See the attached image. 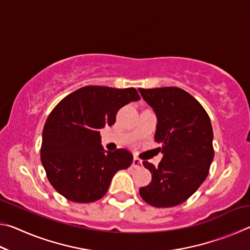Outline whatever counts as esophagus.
<instances>
[{
    "label": "esophagus",
    "instance_id": "34e87169",
    "mask_svg": "<svg viewBox=\"0 0 250 250\" xmlns=\"http://www.w3.org/2000/svg\"><path fill=\"white\" fill-rule=\"evenodd\" d=\"M132 167L134 168H141L143 167L142 161L139 158H133V162H132Z\"/></svg>",
    "mask_w": 250,
    "mask_h": 250
}]
</instances>
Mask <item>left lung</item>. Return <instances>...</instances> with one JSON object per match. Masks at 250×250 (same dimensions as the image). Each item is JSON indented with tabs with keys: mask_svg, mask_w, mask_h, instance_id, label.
Returning <instances> with one entry per match:
<instances>
[{
	"mask_svg": "<svg viewBox=\"0 0 250 250\" xmlns=\"http://www.w3.org/2000/svg\"><path fill=\"white\" fill-rule=\"evenodd\" d=\"M139 90L158 117L154 140L162 145L159 149L163 153L158 167L143 162L152 180L139 193L154 207L176 206L191 197L208 175L214 159L210 119L203 105L181 88Z\"/></svg>",
	"mask_w": 250,
	"mask_h": 250,
	"instance_id": "left-lung-1",
	"label": "left lung"
}]
</instances>
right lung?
Instances as JSON below:
<instances>
[{
    "instance_id": "1",
    "label": "right lung",
    "mask_w": 250,
    "mask_h": 250,
    "mask_svg": "<svg viewBox=\"0 0 250 250\" xmlns=\"http://www.w3.org/2000/svg\"><path fill=\"white\" fill-rule=\"evenodd\" d=\"M139 99L132 87L86 86L59 101L46 120L41 146L46 176L59 194L77 203L98 201L116 172L131 166L130 151L104 152L99 130L115 124L121 107Z\"/></svg>"
}]
</instances>
